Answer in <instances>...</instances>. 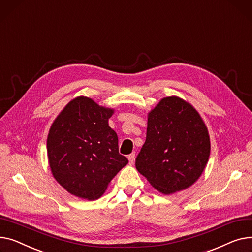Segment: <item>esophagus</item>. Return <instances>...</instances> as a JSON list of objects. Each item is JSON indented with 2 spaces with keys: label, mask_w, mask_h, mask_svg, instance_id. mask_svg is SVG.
I'll list each match as a JSON object with an SVG mask.
<instances>
[{
  "label": "esophagus",
  "mask_w": 252,
  "mask_h": 252,
  "mask_svg": "<svg viewBox=\"0 0 252 252\" xmlns=\"http://www.w3.org/2000/svg\"><path fill=\"white\" fill-rule=\"evenodd\" d=\"M128 159H129V164H133V161L135 159V153H132L128 156Z\"/></svg>",
  "instance_id": "34e87169"
}]
</instances>
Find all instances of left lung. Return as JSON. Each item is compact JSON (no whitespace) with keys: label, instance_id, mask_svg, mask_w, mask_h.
I'll list each match as a JSON object with an SVG mask.
<instances>
[{"label":"left lung","instance_id":"1","mask_svg":"<svg viewBox=\"0 0 252 252\" xmlns=\"http://www.w3.org/2000/svg\"><path fill=\"white\" fill-rule=\"evenodd\" d=\"M211 142L199 114L177 96L162 98L149 114L136 169L164 194L193 184L208 164Z\"/></svg>","mask_w":252,"mask_h":252}]
</instances>
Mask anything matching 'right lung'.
Here are the masks:
<instances>
[{
	"instance_id": "1",
	"label": "right lung",
	"mask_w": 252,
	"mask_h": 252,
	"mask_svg": "<svg viewBox=\"0 0 252 252\" xmlns=\"http://www.w3.org/2000/svg\"><path fill=\"white\" fill-rule=\"evenodd\" d=\"M111 109L92 98L71 100L54 121L47 149L55 179L71 194L94 200L124 166L117 133L109 126Z\"/></svg>"
}]
</instances>
